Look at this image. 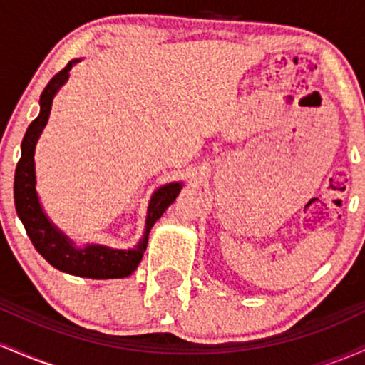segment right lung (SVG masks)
Segmentation results:
<instances>
[{
  "label": "right lung",
  "mask_w": 365,
  "mask_h": 365,
  "mask_svg": "<svg viewBox=\"0 0 365 365\" xmlns=\"http://www.w3.org/2000/svg\"><path fill=\"white\" fill-rule=\"evenodd\" d=\"M78 61L81 60L68 61V65L61 72L54 75L48 86L44 87L43 94H41V111L37 118L29 125L27 132H25L22 140V154H20V161L15 170V209L20 221L24 223L25 232L31 238L32 245L53 267L63 271V273L82 276V278H127L137 269V266L142 261V255H144L145 247H148L150 228L163 216V212L168 209L170 204H173V200L177 199L180 190H182V183H166V185L159 187L150 197L144 237L140 238L135 249L118 250L96 244L77 247L60 228H56L51 223V220L43 211L36 190V144L39 140L41 133H43L46 123H48L54 96L60 91L63 83L68 81L70 70Z\"/></svg>",
  "instance_id": "obj_1"
}]
</instances>
